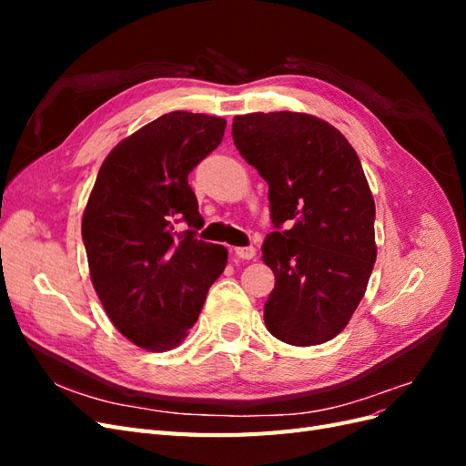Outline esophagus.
<instances>
[{
    "label": "esophagus",
    "instance_id": "34e87169",
    "mask_svg": "<svg viewBox=\"0 0 466 466\" xmlns=\"http://www.w3.org/2000/svg\"><path fill=\"white\" fill-rule=\"evenodd\" d=\"M235 257L243 258V260H252L257 257V248L255 247H237L235 248Z\"/></svg>",
    "mask_w": 466,
    "mask_h": 466
}]
</instances>
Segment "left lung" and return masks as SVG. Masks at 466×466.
Masks as SVG:
<instances>
[{"mask_svg": "<svg viewBox=\"0 0 466 466\" xmlns=\"http://www.w3.org/2000/svg\"><path fill=\"white\" fill-rule=\"evenodd\" d=\"M233 142L268 182L274 229L262 260L276 286L266 329L293 346L329 342L360 305L373 270L375 202L358 153L334 126L303 112L233 118Z\"/></svg>", "mask_w": 466, "mask_h": 466, "instance_id": "obj_1", "label": "left lung"}]
</instances>
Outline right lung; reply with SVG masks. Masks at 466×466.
Here are the masks:
<instances>
[{
    "label": "right lung",
    "mask_w": 466,
    "mask_h": 466,
    "mask_svg": "<svg viewBox=\"0 0 466 466\" xmlns=\"http://www.w3.org/2000/svg\"><path fill=\"white\" fill-rule=\"evenodd\" d=\"M225 124L185 110L146 124L108 153L83 211L95 291L112 324L144 350L182 342L228 264V248L196 238L204 219L188 185Z\"/></svg>",
    "instance_id": "obj_1"
}]
</instances>
